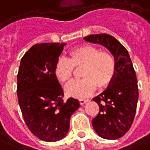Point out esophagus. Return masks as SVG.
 I'll return each mask as SVG.
<instances>
[{"mask_svg": "<svg viewBox=\"0 0 150 150\" xmlns=\"http://www.w3.org/2000/svg\"><path fill=\"white\" fill-rule=\"evenodd\" d=\"M79 104L80 105H84L88 101V99H79Z\"/></svg>", "mask_w": 150, "mask_h": 150, "instance_id": "34e87169", "label": "esophagus"}]
</instances>
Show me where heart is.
Listing matches in <instances>:
<instances>
[{
	"label": "heart",
	"mask_w": 150,
	"mask_h": 150,
	"mask_svg": "<svg viewBox=\"0 0 150 150\" xmlns=\"http://www.w3.org/2000/svg\"><path fill=\"white\" fill-rule=\"evenodd\" d=\"M69 58H58L54 67V75L63 83L70 82L74 67H83L81 79L75 80L66 87L68 96L76 98L88 97L99 88L108 86L115 75L116 64L111 53L100 51L91 45H82L69 51Z\"/></svg>",
	"instance_id": "obj_1"
}]
</instances>
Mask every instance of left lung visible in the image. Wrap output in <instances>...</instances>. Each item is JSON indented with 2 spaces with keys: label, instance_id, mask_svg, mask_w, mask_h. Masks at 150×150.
I'll list each match as a JSON object with an SVG mask.
<instances>
[{
  "label": "left lung",
  "instance_id": "8db88e82",
  "mask_svg": "<svg viewBox=\"0 0 150 150\" xmlns=\"http://www.w3.org/2000/svg\"><path fill=\"white\" fill-rule=\"evenodd\" d=\"M83 39L105 46L115 58V77L107 88L93 99L100 111L92 122L99 137L115 140L127 133L135 118L139 97L136 72L127 50L114 36L104 33Z\"/></svg>",
  "mask_w": 150,
  "mask_h": 150
}]
</instances>
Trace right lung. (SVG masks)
<instances>
[{
	"instance_id": "obj_1",
	"label": "right lung",
	"mask_w": 150,
	"mask_h": 150,
	"mask_svg": "<svg viewBox=\"0 0 150 150\" xmlns=\"http://www.w3.org/2000/svg\"><path fill=\"white\" fill-rule=\"evenodd\" d=\"M65 43L33 45L22 57L17 94L24 121L32 133L48 142L62 140L70 128V119L79 107L73 97L62 100L63 89L54 67Z\"/></svg>"
}]
</instances>
